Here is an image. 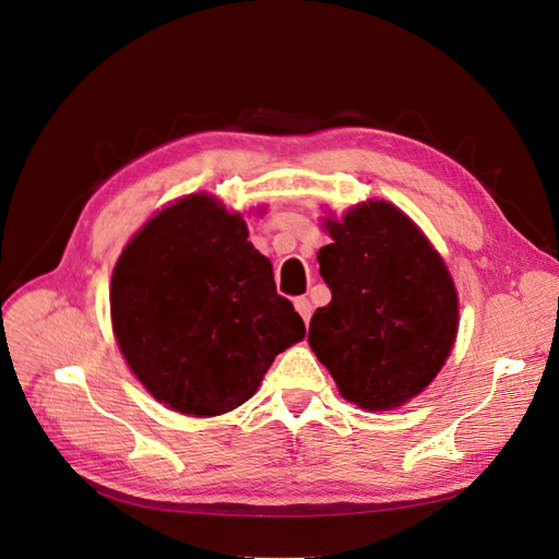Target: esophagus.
Returning a JSON list of instances; mask_svg holds the SVG:
<instances>
[{
    "label": "esophagus",
    "instance_id": "34e87169",
    "mask_svg": "<svg viewBox=\"0 0 559 559\" xmlns=\"http://www.w3.org/2000/svg\"><path fill=\"white\" fill-rule=\"evenodd\" d=\"M295 309H297V313L299 317L305 319V323H309V319H311V302L307 297H297L295 299Z\"/></svg>",
    "mask_w": 559,
    "mask_h": 559
}]
</instances>
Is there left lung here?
I'll return each mask as SVG.
<instances>
[{"label":"left lung","mask_w":559,"mask_h":559,"mask_svg":"<svg viewBox=\"0 0 559 559\" xmlns=\"http://www.w3.org/2000/svg\"><path fill=\"white\" fill-rule=\"evenodd\" d=\"M317 254L331 305L313 311L309 347L337 392L364 411H394L429 388L457 337V290L439 250L404 210L364 200L321 217Z\"/></svg>","instance_id":"1"}]
</instances>
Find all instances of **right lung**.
<instances>
[{"mask_svg": "<svg viewBox=\"0 0 559 559\" xmlns=\"http://www.w3.org/2000/svg\"><path fill=\"white\" fill-rule=\"evenodd\" d=\"M264 207H257L262 214ZM248 224L210 193L157 210L127 242L110 278V323L155 402L214 418L260 390L305 321L276 295L274 269Z\"/></svg>", "mask_w": 559, "mask_h": 559, "instance_id": "obj_1", "label": "right lung"}]
</instances>
